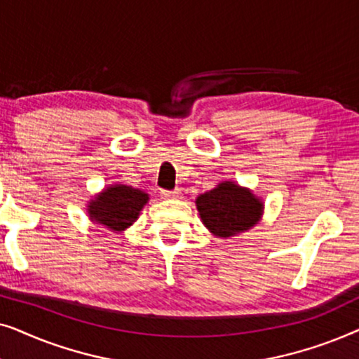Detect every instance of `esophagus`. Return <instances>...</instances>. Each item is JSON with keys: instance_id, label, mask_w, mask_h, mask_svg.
Masks as SVG:
<instances>
[{"instance_id": "1", "label": "esophagus", "mask_w": 359, "mask_h": 359, "mask_svg": "<svg viewBox=\"0 0 359 359\" xmlns=\"http://www.w3.org/2000/svg\"><path fill=\"white\" fill-rule=\"evenodd\" d=\"M161 198H165V199H176V198H180V191L178 189H175V191L163 189V191H161Z\"/></svg>"}]
</instances>
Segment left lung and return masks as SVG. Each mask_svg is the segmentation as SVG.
Listing matches in <instances>:
<instances>
[{
  "mask_svg": "<svg viewBox=\"0 0 359 359\" xmlns=\"http://www.w3.org/2000/svg\"><path fill=\"white\" fill-rule=\"evenodd\" d=\"M196 205L205 227L217 237H232L253 227L263 210V204L248 189L230 181L201 194Z\"/></svg>",
  "mask_w": 359,
  "mask_h": 359,
  "instance_id": "8db88e82",
  "label": "left lung"
}]
</instances>
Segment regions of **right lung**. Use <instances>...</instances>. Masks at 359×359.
<instances>
[{"label": "right lung", "mask_w": 359, "mask_h": 359, "mask_svg": "<svg viewBox=\"0 0 359 359\" xmlns=\"http://www.w3.org/2000/svg\"><path fill=\"white\" fill-rule=\"evenodd\" d=\"M149 196L144 191L134 189L130 186L117 184L107 188L91 201L88 205L91 219L95 222L106 225L107 229L119 232L135 222L137 215L144 208Z\"/></svg>", "instance_id": "add662e5"}]
</instances>
